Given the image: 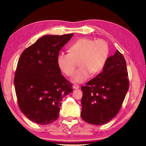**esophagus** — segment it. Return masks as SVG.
<instances>
[{
    "mask_svg": "<svg viewBox=\"0 0 146 146\" xmlns=\"http://www.w3.org/2000/svg\"><path fill=\"white\" fill-rule=\"evenodd\" d=\"M72 87H73L74 89H76V90H77V89H78L79 88H80V86H79V85H77V84H74Z\"/></svg>",
    "mask_w": 146,
    "mask_h": 146,
    "instance_id": "34e87169",
    "label": "esophagus"
}]
</instances>
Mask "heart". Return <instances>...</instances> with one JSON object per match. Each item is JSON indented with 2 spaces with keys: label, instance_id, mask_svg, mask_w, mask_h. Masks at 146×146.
I'll return each instance as SVG.
<instances>
[{
  "label": "heart",
  "instance_id": "b5f03b06",
  "mask_svg": "<svg viewBox=\"0 0 146 146\" xmlns=\"http://www.w3.org/2000/svg\"><path fill=\"white\" fill-rule=\"evenodd\" d=\"M69 53H60L57 56V64L66 76H71L78 62L80 68L71 78L74 83L86 81L91 73L98 74L103 70L109 54L107 42L103 39L82 38L70 44Z\"/></svg>",
  "mask_w": 146,
  "mask_h": 146
}]
</instances>
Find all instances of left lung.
Wrapping results in <instances>:
<instances>
[{"label":"left lung","instance_id":"1","mask_svg":"<svg viewBox=\"0 0 146 146\" xmlns=\"http://www.w3.org/2000/svg\"><path fill=\"white\" fill-rule=\"evenodd\" d=\"M126 61L118 50L108 57L102 72L81 89V117L93 125H102L116 116L127 92L129 81Z\"/></svg>","mask_w":146,"mask_h":146}]
</instances>
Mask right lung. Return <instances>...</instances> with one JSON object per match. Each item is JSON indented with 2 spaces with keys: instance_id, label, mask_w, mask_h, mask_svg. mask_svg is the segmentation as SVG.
<instances>
[{
  "instance_id": "obj_1",
  "label": "right lung",
  "mask_w": 146,
  "mask_h": 146,
  "mask_svg": "<svg viewBox=\"0 0 146 146\" xmlns=\"http://www.w3.org/2000/svg\"><path fill=\"white\" fill-rule=\"evenodd\" d=\"M74 35H45L22 53L14 85L19 107L32 122L47 125L58 117L61 101L72 91L57 64L60 50Z\"/></svg>"
}]
</instances>
